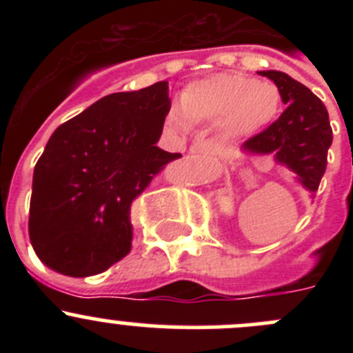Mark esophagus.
I'll return each mask as SVG.
<instances>
[{
    "mask_svg": "<svg viewBox=\"0 0 353 353\" xmlns=\"http://www.w3.org/2000/svg\"><path fill=\"white\" fill-rule=\"evenodd\" d=\"M190 154H198V155H215V147H213L212 141H198L193 147L190 148Z\"/></svg>",
    "mask_w": 353,
    "mask_h": 353,
    "instance_id": "esophagus-1",
    "label": "esophagus"
}]
</instances>
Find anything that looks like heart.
Wrapping results in <instances>:
<instances>
[{"mask_svg": "<svg viewBox=\"0 0 353 353\" xmlns=\"http://www.w3.org/2000/svg\"><path fill=\"white\" fill-rule=\"evenodd\" d=\"M280 102V90L272 81L219 73L191 81L181 94V108H170L167 123L177 131H190L191 123H213L220 141H236L266 126Z\"/></svg>", "mask_w": 353, "mask_h": 353, "instance_id": "obj_1", "label": "heart"}]
</instances>
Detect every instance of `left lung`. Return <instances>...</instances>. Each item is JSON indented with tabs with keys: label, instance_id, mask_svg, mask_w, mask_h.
<instances>
[{
	"label": "left lung",
	"instance_id": "obj_1",
	"mask_svg": "<svg viewBox=\"0 0 353 353\" xmlns=\"http://www.w3.org/2000/svg\"><path fill=\"white\" fill-rule=\"evenodd\" d=\"M259 74L275 81L287 109L265 131L244 141L243 150L251 155H273L314 196L333 141L328 110L305 85L287 73L268 70Z\"/></svg>",
	"mask_w": 353,
	"mask_h": 353
}]
</instances>
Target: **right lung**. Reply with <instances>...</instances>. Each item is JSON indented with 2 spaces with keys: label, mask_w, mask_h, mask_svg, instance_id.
<instances>
[{
  "label": "right lung",
  "mask_w": 353,
  "mask_h": 353,
  "mask_svg": "<svg viewBox=\"0 0 353 353\" xmlns=\"http://www.w3.org/2000/svg\"><path fill=\"white\" fill-rule=\"evenodd\" d=\"M169 85L102 97L49 138L34 169L32 248L68 276L105 272L131 251L133 199L181 154L157 147Z\"/></svg>",
  "instance_id": "right-lung-1"
}]
</instances>
